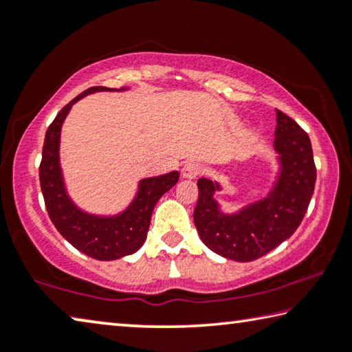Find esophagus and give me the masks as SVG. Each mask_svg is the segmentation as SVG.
Segmentation results:
<instances>
[{
    "instance_id": "34e87169",
    "label": "esophagus",
    "mask_w": 352,
    "mask_h": 352,
    "mask_svg": "<svg viewBox=\"0 0 352 352\" xmlns=\"http://www.w3.org/2000/svg\"><path fill=\"white\" fill-rule=\"evenodd\" d=\"M201 164L197 163V162H188L186 164L183 166L182 169V175L184 178H195L197 175L201 174Z\"/></svg>"
}]
</instances>
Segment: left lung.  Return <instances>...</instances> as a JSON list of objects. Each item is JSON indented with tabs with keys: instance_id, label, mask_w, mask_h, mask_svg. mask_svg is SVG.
<instances>
[{
	"instance_id": "1",
	"label": "left lung",
	"mask_w": 352,
	"mask_h": 352,
	"mask_svg": "<svg viewBox=\"0 0 352 352\" xmlns=\"http://www.w3.org/2000/svg\"><path fill=\"white\" fill-rule=\"evenodd\" d=\"M273 148L279 164L276 182L265 197L236 212L220 210L214 199L222 189L217 182L199 178L194 225L205 245L226 259L250 262L272 252L295 233L311 204L317 180L311 140L281 110H276Z\"/></svg>"
}]
</instances>
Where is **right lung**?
Segmentation results:
<instances>
[{"label":"right lung","mask_w":352,"mask_h":352,"mask_svg":"<svg viewBox=\"0 0 352 352\" xmlns=\"http://www.w3.org/2000/svg\"><path fill=\"white\" fill-rule=\"evenodd\" d=\"M127 88L91 87L58 111L46 130L40 163V186L50 219L65 239L83 254L98 261H115L133 254L146 242L153 208L163 194L175 186L178 170L142 178L135 199L115 216H98L80 210L65 188L60 168V132L65 118L77 100L98 91H122Z\"/></svg>","instance_id":"1"}]
</instances>
